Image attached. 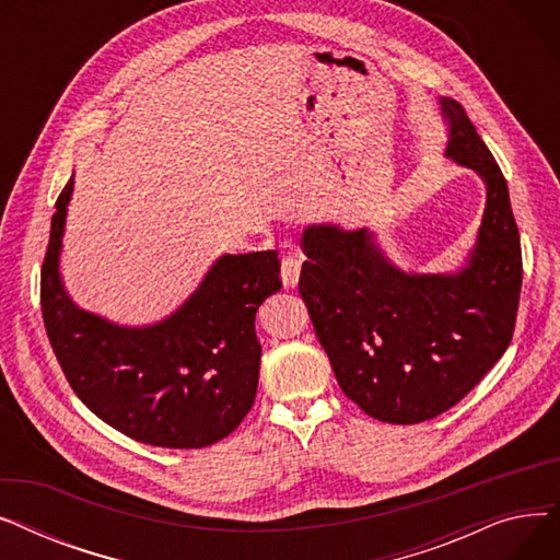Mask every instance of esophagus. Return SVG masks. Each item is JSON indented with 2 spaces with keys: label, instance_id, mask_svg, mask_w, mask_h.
Returning a JSON list of instances; mask_svg holds the SVG:
<instances>
[{
  "label": "esophagus",
  "instance_id": "esophagus-1",
  "mask_svg": "<svg viewBox=\"0 0 560 560\" xmlns=\"http://www.w3.org/2000/svg\"><path fill=\"white\" fill-rule=\"evenodd\" d=\"M302 272V262L298 256H283L281 260V281L285 288H295L300 281Z\"/></svg>",
  "mask_w": 560,
  "mask_h": 560
}]
</instances>
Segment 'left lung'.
<instances>
[{
    "instance_id": "obj_1",
    "label": "left lung",
    "mask_w": 560,
    "mask_h": 560,
    "mask_svg": "<svg viewBox=\"0 0 560 560\" xmlns=\"http://www.w3.org/2000/svg\"><path fill=\"white\" fill-rule=\"evenodd\" d=\"M445 156L486 184L477 245L454 275H408L368 229L304 231L300 295L342 393L374 420L418 424L458 404L504 357L522 290L509 186L465 108L443 97Z\"/></svg>"
}]
</instances>
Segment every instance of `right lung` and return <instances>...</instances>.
<instances>
[{
    "mask_svg": "<svg viewBox=\"0 0 560 560\" xmlns=\"http://www.w3.org/2000/svg\"><path fill=\"white\" fill-rule=\"evenodd\" d=\"M74 176L56 199L40 272L47 338L77 397L144 445L199 450L226 438L256 397V311L281 288L275 249L224 254L170 317L120 327L81 311L63 288V245Z\"/></svg>",
    "mask_w": 560,
    "mask_h": 560,
    "instance_id": "1",
    "label": "right lung"
}]
</instances>
